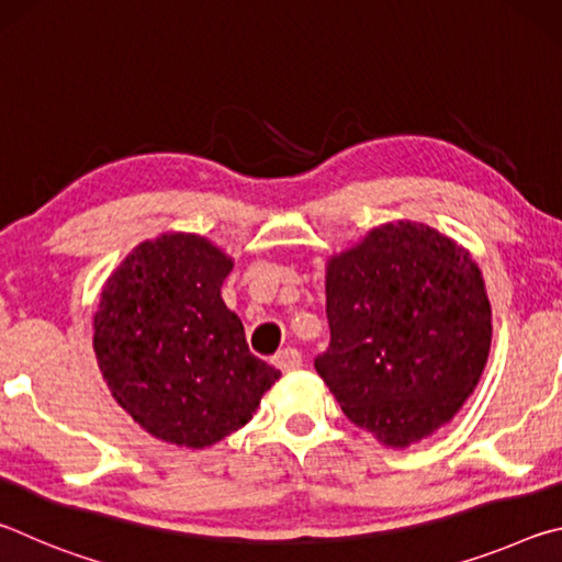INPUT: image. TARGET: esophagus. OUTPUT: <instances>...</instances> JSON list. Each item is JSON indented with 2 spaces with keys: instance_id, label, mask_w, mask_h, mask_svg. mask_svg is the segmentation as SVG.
Returning <instances> with one entry per match:
<instances>
[{
  "instance_id": "esophagus-1",
  "label": "esophagus",
  "mask_w": 562,
  "mask_h": 562,
  "mask_svg": "<svg viewBox=\"0 0 562 562\" xmlns=\"http://www.w3.org/2000/svg\"><path fill=\"white\" fill-rule=\"evenodd\" d=\"M274 367L280 369V372H294V369L302 367V355L294 347H288L274 355Z\"/></svg>"
}]
</instances>
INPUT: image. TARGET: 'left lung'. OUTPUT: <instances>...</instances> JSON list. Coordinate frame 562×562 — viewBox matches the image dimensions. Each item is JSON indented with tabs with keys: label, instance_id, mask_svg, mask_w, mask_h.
<instances>
[{
	"label": "left lung",
	"instance_id": "1",
	"mask_svg": "<svg viewBox=\"0 0 562 562\" xmlns=\"http://www.w3.org/2000/svg\"><path fill=\"white\" fill-rule=\"evenodd\" d=\"M329 347L317 374L361 429L414 443L459 412L491 349L479 265L422 223H389L327 265Z\"/></svg>",
	"mask_w": 562,
	"mask_h": 562
}]
</instances>
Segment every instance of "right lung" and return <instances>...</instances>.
Masks as SVG:
<instances>
[{
    "label": "right lung",
    "mask_w": 562,
    "mask_h": 562,
    "mask_svg": "<svg viewBox=\"0 0 562 562\" xmlns=\"http://www.w3.org/2000/svg\"><path fill=\"white\" fill-rule=\"evenodd\" d=\"M233 260L201 235L140 243L101 292L93 349L111 394L156 439L203 449L250 422L280 372L247 347L221 288Z\"/></svg>",
    "instance_id": "right-lung-1"
}]
</instances>
